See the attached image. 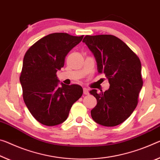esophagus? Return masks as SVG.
<instances>
[{"label":"esophagus","instance_id":"obj_1","mask_svg":"<svg viewBox=\"0 0 160 160\" xmlns=\"http://www.w3.org/2000/svg\"><path fill=\"white\" fill-rule=\"evenodd\" d=\"M83 93H84L85 95H88V94H89V90H88V88H83Z\"/></svg>","mask_w":160,"mask_h":160}]
</instances>
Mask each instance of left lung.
I'll list each match as a JSON object with an SVG mask.
<instances>
[{"label":"left lung","mask_w":160,"mask_h":160,"mask_svg":"<svg viewBox=\"0 0 160 160\" xmlns=\"http://www.w3.org/2000/svg\"><path fill=\"white\" fill-rule=\"evenodd\" d=\"M82 42L93 53L98 72L105 75L110 85L105 92H90L97 100L91 110L92 118L105 127L120 125L138 105L143 85L140 60L122 40L112 35H86Z\"/></svg>","instance_id":"left-lung-1"}]
</instances>
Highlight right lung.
<instances>
[{"label":"right lung","instance_id":"add662e5","mask_svg":"<svg viewBox=\"0 0 160 160\" xmlns=\"http://www.w3.org/2000/svg\"><path fill=\"white\" fill-rule=\"evenodd\" d=\"M84 35L65 32L46 35L25 52L20 82L25 105L40 123L55 126L66 120L72 105L82 95L78 85L61 83L56 72L64 66L68 53L80 43Z\"/></svg>","mask_w":160,"mask_h":160}]
</instances>
